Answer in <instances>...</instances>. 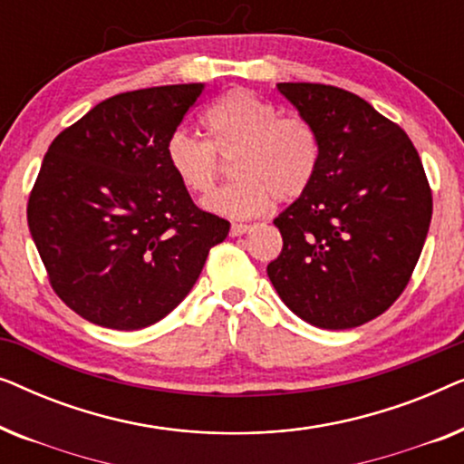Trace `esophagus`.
<instances>
[{"label":"esophagus","instance_id":"esophagus-1","mask_svg":"<svg viewBox=\"0 0 464 464\" xmlns=\"http://www.w3.org/2000/svg\"><path fill=\"white\" fill-rule=\"evenodd\" d=\"M249 230H251V226H246V224H232L230 234L232 237H240V234H246Z\"/></svg>","mask_w":464,"mask_h":464}]
</instances>
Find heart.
<instances>
[{
    "label": "heart",
    "instance_id": "heart-1",
    "mask_svg": "<svg viewBox=\"0 0 464 464\" xmlns=\"http://www.w3.org/2000/svg\"><path fill=\"white\" fill-rule=\"evenodd\" d=\"M208 139L175 130L167 139V164L188 192L205 196L221 175V158L237 154V181L218 189L205 205L234 219L264 215L278 202L297 200L321 167V137L302 116H281L276 105L234 88L202 116Z\"/></svg>",
    "mask_w": 464,
    "mask_h": 464
}]
</instances>
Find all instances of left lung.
<instances>
[{"label": "left lung", "mask_w": 464, "mask_h": 464, "mask_svg": "<svg viewBox=\"0 0 464 464\" xmlns=\"http://www.w3.org/2000/svg\"><path fill=\"white\" fill-rule=\"evenodd\" d=\"M278 91L319 132L321 167L275 219L283 251L268 276L310 325L359 327L403 294L427 240L433 196L420 156L357 94L310 82Z\"/></svg>", "instance_id": "8db88e82"}]
</instances>
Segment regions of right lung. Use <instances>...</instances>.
Segmentation results:
<instances>
[{"mask_svg":"<svg viewBox=\"0 0 464 464\" xmlns=\"http://www.w3.org/2000/svg\"><path fill=\"white\" fill-rule=\"evenodd\" d=\"M205 84L94 105L56 135L29 194L31 238L54 294L94 325H154L189 294L230 221L202 211L167 164V139Z\"/></svg>","mask_w":464,"mask_h":464,"instance_id":"obj_1","label":"right lung"}]
</instances>
